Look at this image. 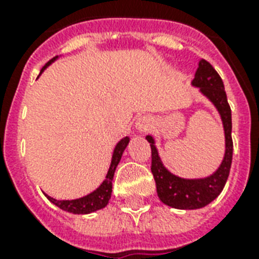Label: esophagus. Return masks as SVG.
<instances>
[{
	"label": "esophagus",
	"mask_w": 259,
	"mask_h": 259,
	"mask_svg": "<svg viewBox=\"0 0 259 259\" xmlns=\"http://www.w3.org/2000/svg\"><path fill=\"white\" fill-rule=\"evenodd\" d=\"M136 127H137L138 132H146L152 127V119L149 117H141L138 118L137 122H136Z\"/></svg>",
	"instance_id": "esophagus-1"
}]
</instances>
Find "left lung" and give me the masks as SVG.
I'll use <instances>...</instances> for the list:
<instances>
[{
	"label": "left lung",
	"instance_id": "8db88e82",
	"mask_svg": "<svg viewBox=\"0 0 259 259\" xmlns=\"http://www.w3.org/2000/svg\"><path fill=\"white\" fill-rule=\"evenodd\" d=\"M192 84L200 87V91L217 106L221 114L226 136V153L221 166L211 176L196 180H187L175 176L164 168L160 161L157 149L154 146L153 138L148 136L146 140L152 149V173H153L156 188L160 200L173 208L196 209L209 204L213 199L219 196L225 188L229 177L231 161H233V138H231V109H230L227 95L225 91L223 80L217 70L207 60L201 59L199 62L195 79Z\"/></svg>",
	"mask_w": 259,
	"mask_h": 259
}]
</instances>
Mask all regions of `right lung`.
<instances>
[{
  "label": "right lung",
  "instance_id": "obj_1",
  "mask_svg": "<svg viewBox=\"0 0 259 259\" xmlns=\"http://www.w3.org/2000/svg\"><path fill=\"white\" fill-rule=\"evenodd\" d=\"M55 58L52 60L47 63L46 66L42 67V70L46 68L51 62H54ZM41 70V71H42ZM129 144V138L125 137L123 140L118 142L117 146H115V149H114L113 153V158H111V165L109 168V172L106 175L105 181L99 185V188H97L94 191L93 193H90L87 196L80 197V199H75V200H56L54 197L51 196H46L50 199L55 205H58L59 208L64 209L67 212H72V213H90L94 212V211H97V209H101L103 207L107 205L109 203V199L111 197V191H113V184H111V181H113L114 177V172H115V168H117L118 162L121 160L122 153H123V150Z\"/></svg>",
  "mask_w": 259,
  "mask_h": 259
}]
</instances>
